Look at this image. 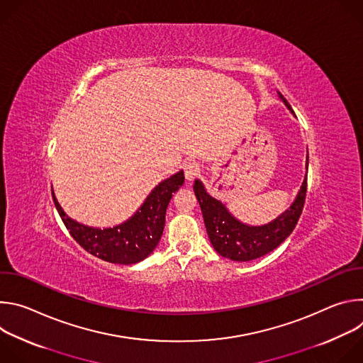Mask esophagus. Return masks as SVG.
Wrapping results in <instances>:
<instances>
[{"label": "esophagus", "mask_w": 363, "mask_h": 363, "mask_svg": "<svg viewBox=\"0 0 363 363\" xmlns=\"http://www.w3.org/2000/svg\"><path fill=\"white\" fill-rule=\"evenodd\" d=\"M184 172H185V179L186 181H192L195 177L199 175L201 172V167L198 162L192 161V162H186L184 167Z\"/></svg>", "instance_id": "34e87169"}]
</instances>
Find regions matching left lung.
I'll use <instances>...</instances> for the list:
<instances>
[{
	"mask_svg": "<svg viewBox=\"0 0 363 363\" xmlns=\"http://www.w3.org/2000/svg\"><path fill=\"white\" fill-rule=\"evenodd\" d=\"M279 96L291 111V106L283 94L279 93ZM306 191L307 175L289 210L269 224L251 227L234 218L225 205L205 191L201 181L196 179L194 184V192L199 202L210 241L220 255L233 262H251L277 248L291 234L301 216Z\"/></svg>",
	"mask_w": 363,
	"mask_h": 363,
	"instance_id": "obj_1",
	"label": "left lung"
}]
</instances>
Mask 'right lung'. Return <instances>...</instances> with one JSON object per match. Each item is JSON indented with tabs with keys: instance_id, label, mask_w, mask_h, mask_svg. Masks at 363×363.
Wrapping results in <instances>:
<instances>
[{
	"instance_id": "add662e5",
	"label": "right lung",
	"mask_w": 363,
	"mask_h": 363,
	"mask_svg": "<svg viewBox=\"0 0 363 363\" xmlns=\"http://www.w3.org/2000/svg\"><path fill=\"white\" fill-rule=\"evenodd\" d=\"M184 181L182 171L162 181L157 188H153L133 217L121 225L105 230L86 227L73 221L65 214L55 194L53 201L70 235L87 252L105 262L128 266L145 260L158 245L165 227L168 203Z\"/></svg>"
}]
</instances>
